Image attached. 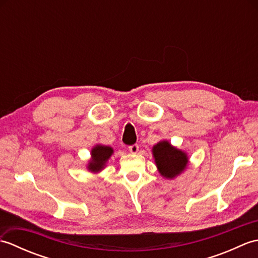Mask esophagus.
<instances>
[{
	"instance_id": "1",
	"label": "esophagus",
	"mask_w": 258,
	"mask_h": 258,
	"mask_svg": "<svg viewBox=\"0 0 258 258\" xmlns=\"http://www.w3.org/2000/svg\"><path fill=\"white\" fill-rule=\"evenodd\" d=\"M128 150L131 153H133V154H136V153L139 152V145L138 144H133L128 146Z\"/></svg>"
}]
</instances>
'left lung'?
<instances>
[{
  "label": "left lung",
  "mask_w": 258,
  "mask_h": 258,
  "mask_svg": "<svg viewBox=\"0 0 258 258\" xmlns=\"http://www.w3.org/2000/svg\"><path fill=\"white\" fill-rule=\"evenodd\" d=\"M152 152L158 172L166 178L172 179L178 176L188 164L187 154L172 146L167 141L158 142L153 146Z\"/></svg>",
  "instance_id": "1"
}]
</instances>
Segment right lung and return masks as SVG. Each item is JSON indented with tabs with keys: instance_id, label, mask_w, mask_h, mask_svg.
I'll use <instances>...</instances> for the list:
<instances>
[{
	"instance_id": "right-lung-1",
	"label": "right lung",
	"mask_w": 258,
	"mask_h": 258,
	"mask_svg": "<svg viewBox=\"0 0 258 258\" xmlns=\"http://www.w3.org/2000/svg\"><path fill=\"white\" fill-rule=\"evenodd\" d=\"M111 146L95 145L91 151V161L87 165V169L92 173H98L105 166L108 158L113 154Z\"/></svg>"
}]
</instances>
